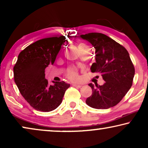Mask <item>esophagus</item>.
<instances>
[{"mask_svg": "<svg viewBox=\"0 0 148 148\" xmlns=\"http://www.w3.org/2000/svg\"><path fill=\"white\" fill-rule=\"evenodd\" d=\"M73 86L75 87V88H81L82 87V85H79V84H73Z\"/></svg>", "mask_w": 148, "mask_h": 148, "instance_id": "obj_1", "label": "esophagus"}]
</instances>
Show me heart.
I'll return each instance as SVG.
<instances>
[{
	"label": "heart",
	"mask_w": 148,
	"mask_h": 148,
	"mask_svg": "<svg viewBox=\"0 0 148 148\" xmlns=\"http://www.w3.org/2000/svg\"><path fill=\"white\" fill-rule=\"evenodd\" d=\"M67 76L70 79L73 81V82H78V81L79 80V77L77 73L76 72V71L74 69H70L68 71Z\"/></svg>",
	"instance_id": "1"
}]
</instances>
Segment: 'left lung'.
I'll use <instances>...</instances> for the list:
<instances>
[{
  "mask_svg": "<svg viewBox=\"0 0 148 148\" xmlns=\"http://www.w3.org/2000/svg\"><path fill=\"white\" fill-rule=\"evenodd\" d=\"M80 37L94 47V62L91 66V71L100 73L105 82L102 86L88 84L92 89V94L86 99V104L96 109L114 106L133 84L135 68L129 52L105 34L89 33Z\"/></svg>",
  "mask_w": 148,
  "mask_h": 148,
  "instance_id": "1",
  "label": "left lung"
}]
</instances>
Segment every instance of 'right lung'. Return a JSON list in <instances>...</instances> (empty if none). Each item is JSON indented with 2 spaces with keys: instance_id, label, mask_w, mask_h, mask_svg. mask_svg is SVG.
Returning <instances> with one entry per match:
<instances>
[{
  "instance_id": "1",
  "label": "right lung",
  "mask_w": 148,
  "mask_h": 148,
  "mask_svg": "<svg viewBox=\"0 0 148 148\" xmlns=\"http://www.w3.org/2000/svg\"><path fill=\"white\" fill-rule=\"evenodd\" d=\"M64 36L44 38L30 44L20 52L13 68L14 79L25 100L36 110H54L61 104L70 84L54 82L50 85L45 78V69L53 64Z\"/></svg>"
}]
</instances>
